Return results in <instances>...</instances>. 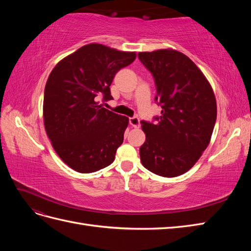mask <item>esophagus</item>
<instances>
[{
	"instance_id": "obj_1",
	"label": "esophagus",
	"mask_w": 251,
	"mask_h": 251,
	"mask_svg": "<svg viewBox=\"0 0 251 251\" xmlns=\"http://www.w3.org/2000/svg\"><path fill=\"white\" fill-rule=\"evenodd\" d=\"M130 125L133 127H139L140 123H139V118L138 117H131L130 118Z\"/></svg>"
}]
</instances>
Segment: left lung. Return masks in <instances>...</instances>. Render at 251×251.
Wrapping results in <instances>:
<instances>
[{
  "label": "left lung",
  "instance_id": "obj_1",
  "mask_svg": "<svg viewBox=\"0 0 251 251\" xmlns=\"http://www.w3.org/2000/svg\"><path fill=\"white\" fill-rule=\"evenodd\" d=\"M153 74L161 105L156 125L141 121L146 141L140 147L144 168L162 177L191 170L210 142L217 102L209 81L193 60L173 49L139 52Z\"/></svg>",
  "mask_w": 251,
  "mask_h": 251
}]
</instances>
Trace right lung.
Returning a JSON list of instances; mask_svg holds the SVG:
<instances>
[{
	"instance_id": "obj_1",
	"label": "right lung",
	"mask_w": 251,
	"mask_h": 251,
	"mask_svg": "<svg viewBox=\"0 0 251 251\" xmlns=\"http://www.w3.org/2000/svg\"><path fill=\"white\" fill-rule=\"evenodd\" d=\"M135 58L136 52L92 43L51 71L44 93V126L56 154L72 170L93 173L115 159L128 118L102 108L97 100H113L114 76Z\"/></svg>"
}]
</instances>
